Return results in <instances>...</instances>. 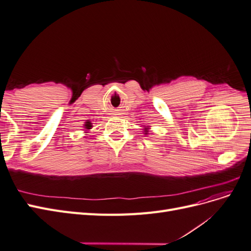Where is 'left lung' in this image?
Returning a JSON list of instances; mask_svg holds the SVG:
<instances>
[{
    "label": "left lung",
    "mask_w": 251,
    "mask_h": 251,
    "mask_svg": "<svg viewBox=\"0 0 251 251\" xmlns=\"http://www.w3.org/2000/svg\"><path fill=\"white\" fill-rule=\"evenodd\" d=\"M150 127H151V126H143L142 130H143V134H144V135H149L150 130H151Z\"/></svg>",
    "instance_id": "obj_1"
}]
</instances>
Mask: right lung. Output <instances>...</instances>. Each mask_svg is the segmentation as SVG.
Returning <instances> with one entry per match:
<instances>
[{
  "instance_id": "add662e5",
  "label": "right lung",
  "mask_w": 251,
  "mask_h": 251,
  "mask_svg": "<svg viewBox=\"0 0 251 251\" xmlns=\"http://www.w3.org/2000/svg\"><path fill=\"white\" fill-rule=\"evenodd\" d=\"M83 127L86 128V131H87V130H91V128H92V124L90 123V120H87V121H86L85 126H83Z\"/></svg>"
}]
</instances>
